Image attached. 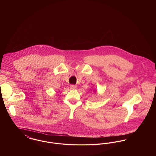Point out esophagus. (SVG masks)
Here are the masks:
<instances>
[{
  "label": "esophagus",
  "mask_w": 156,
  "mask_h": 156,
  "mask_svg": "<svg viewBox=\"0 0 156 156\" xmlns=\"http://www.w3.org/2000/svg\"><path fill=\"white\" fill-rule=\"evenodd\" d=\"M70 88H71V89H76V86L75 85H70Z\"/></svg>",
  "instance_id": "obj_1"
}]
</instances>
